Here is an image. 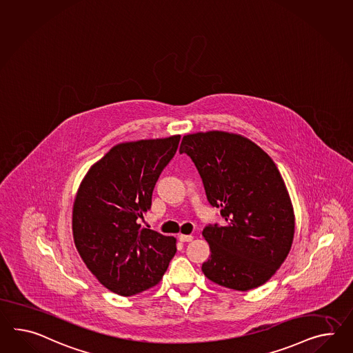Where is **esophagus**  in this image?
<instances>
[{
	"label": "esophagus",
	"mask_w": 353,
	"mask_h": 353,
	"mask_svg": "<svg viewBox=\"0 0 353 353\" xmlns=\"http://www.w3.org/2000/svg\"><path fill=\"white\" fill-rule=\"evenodd\" d=\"M178 238H179L181 242H190V241H193V235L179 234Z\"/></svg>",
	"instance_id": "obj_1"
}]
</instances>
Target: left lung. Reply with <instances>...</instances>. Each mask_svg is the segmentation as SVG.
Wrapping results in <instances>:
<instances>
[{
    "instance_id": "8db88e82",
    "label": "left lung",
    "mask_w": 353,
    "mask_h": 353,
    "mask_svg": "<svg viewBox=\"0 0 353 353\" xmlns=\"http://www.w3.org/2000/svg\"><path fill=\"white\" fill-rule=\"evenodd\" d=\"M190 156L208 202L221 208L224 226H206L211 254L205 276L229 290L257 288L285 261L294 236L290 193L272 157L245 137L223 130L187 134Z\"/></svg>"
}]
</instances>
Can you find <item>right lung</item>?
Masks as SVG:
<instances>
[{
	"label": "right lung",
	"instance_id": "obj_1",
	"mask_svg": "<svg viewBox=\"0 0 353 353\" xmlns=\"http://www.w3.org/2000/svg\"><path fill=\"white\" fill-rule=\"evenodd\" d=\"M181 136L114 145L84 175L72 205V236L81 260L108 290L133 296L163 279L176 238L142 228L154 184Z\"/></svg>",
	"mask_w": 353,
	"mask_h": 353
}]
</instances>
